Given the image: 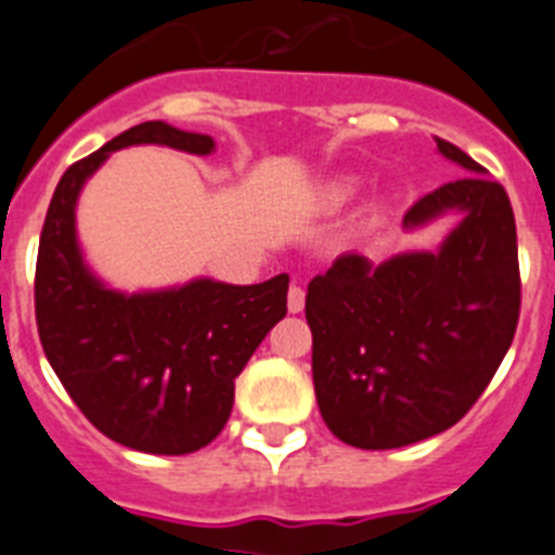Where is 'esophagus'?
Returning a JSON list of instances; mask_svg holds the SVG:
<instances>
[{
  "label": "esophagus",
  "instance_id": "obj_1",
  "mask_svg": "<svg viewBox=\"0 0 555 555\" xmlns=\"http://www.w3.org/2000/svg\"><path fill=\"white\" fill-rule=\"evenodd\" d=\"M287 310L291 313H301L305 310V291L299 285H291V291H287Z\"/></svg>",
  "mask_w": 555,
  "mask_h": 555
}]
</instances>
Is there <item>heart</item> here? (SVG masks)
I'll list each match as a JSON object with an SVG mask.
<instances>
[{
	"instance_id": "1",
	"label": "heart",
	"mask_w": 555,
	"mask_h": 555,
	"mask_svg": "<svg viewBox=\"0 0 555 555\" xmlns=\"http://www.w3.org/2000/svg\"><path fill=\"white\" fill-rule=\"evenodd\" d=\"M356 191H358L356 180H338V183H333L327 189V203L330 206H341V203L356 197Z\"/></svg>"
}]
</instances>
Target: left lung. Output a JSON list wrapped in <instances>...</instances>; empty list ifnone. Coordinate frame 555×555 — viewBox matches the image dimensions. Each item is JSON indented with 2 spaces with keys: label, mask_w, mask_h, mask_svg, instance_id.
<instances>
[{
  "label": "left lung",
  "mask_w": 555,
  "mask_h": 555,
  "mask_svg": "<svg viewBox=\"0 0 555 555\" xmlns=\"http://www.w3.org/2000/svg\"><path fill=\"white\" fill-rule=\"evenodd\" d=\"M435 141L468 175L417 199L403 225L460 211L443 245L380 264L341 254L307 285L315 400L330 431L356 449H400L454 426L491 384L519 321L511 199L463 149Z\"/></svg>",
  "instance_id": "obj_1"
}]
</instances>
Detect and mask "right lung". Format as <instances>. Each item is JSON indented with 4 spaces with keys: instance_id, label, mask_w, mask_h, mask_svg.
I'll return each mask as SVG.
<instances>
[{
    "instance_id": "right-lung-1",
    "label": "right lung",
    "mask_w": 555,
    "mask_h": 555,
    "mask_svg": "<svg viewBox=\"0 0 555 555\" xmlns=\"http://www.w3.org/2000/svg\"><path fill=\"white\" fill-rule=\"evenodd\" d=\"M160 143L211 155L214 138L146 120L73 163L55 185L36 259V324L50 366L83 417L146 454H191L220 435L234 380L287 313V273L262 285L194 279L183 287L120 293L87 268L76 203L118 149Z\"/></svg>"
}]
</instances>
